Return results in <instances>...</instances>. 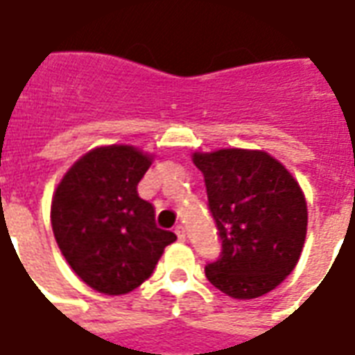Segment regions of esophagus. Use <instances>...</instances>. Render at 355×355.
Wrapping results in <instances>:
<instances>
[{
    "mask_svg": "<svg viewBox=\"0 0 355 355\" xmlns=\"http://www.w3.org/2000/svg\"><path fill=\"white\" fill-rule=\"evenodd\" d=\"M175 234H178V238H180L181 242H183V240L187 238V232H185V227H183V225H178V227H175Z\"/></svg>",
    "mask_w": 355,
    "mask_h": 355,
    "instance_id": "34e87169",
    "label": "esophagus"
}]
</instances>
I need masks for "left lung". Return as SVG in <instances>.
<instances>
[{"instance_id": "1", "label": "left lung", "mask_w": 355, "mask_h": 355, "mask_svg": "<svg viewBox=\"0 0 355 355\" xmlns=\"http://www.w3.org/2000/svg\"><path fill=\"white\" fill-rule=\"evenodd\" d=\"M221 253L206 265L209 284L234 299L280 286L301 257L306 202L293 175L263 151L195 153Z\"/></svg>"}]
</instances>
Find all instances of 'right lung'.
<instances>
[{
	"label": "right lung",
	"instance_id": "1",
	"mask_svg": "<svg viewBox=\"0 0 355 355\" xmlns=\"http://www.w3.org/2000/svg\"><path fill=\"white\" fill-rule=\"evenodd\" d=\"M151 159L130 146L100 147L69 168L53 196L51 221L62 255L85 284L107 295L141 286L174 242L138 195Z\"/></svg>",
	"mask_w": 355,
	"mask_h": 355
}]
</instances>
